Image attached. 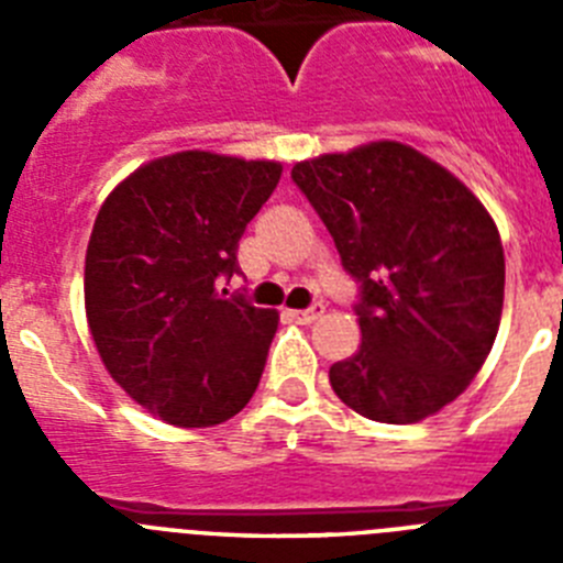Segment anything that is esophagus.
<instances>
[{
    "instance_id": "obj_1",
    "label": "esophagus",
    "mask_w": 563,
    "mask_h": 563,
    "mask_svg": "<svg viewBox=\"0 0 563 563\" xmlns=\"http://www.w3.org/2000/svg\"><path fill=\"white\" fill-rule=\"evenodd\" d=\"M321 312H324V305H312L307 307V310H290L287 316H290L296 324H312L316 318H321Z\"/></svg>"
}]
</instances>
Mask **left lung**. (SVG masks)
Masks as SVG:
<instances>
[{"instance_id":"obj_1","label":"left lung","mask_w":563,"mask_h":563,"mask_svg":"<svg viewBox=\"0 0 563 563\" xmlns=\"http://www.w3.org/2000/svg\"><path fill=\"white\" fill-rule=\"evenodd\" d=\"M355 278L361 350L330 366L357 415L406 426L465 391L499 332L505 253L454 174L395 141L292 166Z\"/></svg>"}]
</instances>
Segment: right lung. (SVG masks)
<instances>
[{"instance_id":"1","label":"right lung","mask_w":563,"mask_h":563,"mask_svg":"<svg viewBox=\"0 0 563 563\" xmlns=\"http://www.w3.org/2000/svg\"><path fill=\"white\" fill-rule=\"evenodd\" d=\"M282 166L211 152L146 163L107 197L89 236L84 301L103 366L143 409L206 429L245 409L278 312L220 292L239 239Z\"/></svg>"}]
</instances>
